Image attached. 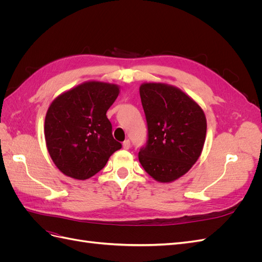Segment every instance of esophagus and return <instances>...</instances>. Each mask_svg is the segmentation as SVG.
Returning a JSON list of instances; mask_svg holds the SVG:
<instances>
[{"mask_svg":"<svg viewBox=\"0 0 262 262\" xmlns=\"http://www.w3.org/2000/svg\"><path fill=\"white\" fill-rule=\"evenodd\" d=\"M122 147L124 149H129L130 148V141L129 140H125L123 143H122Z\"/></svg>","mask_w":262,"mask_h":262,"instance_id":"esophagus-1","label":"esophagus"}]
</instances>
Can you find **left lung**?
<instances>
[{
	"mask_svg": "<svg viewBox=\"0 0 262 262\" xmlns=\"http://www.w3.org/2000/svg\"><path fill=\"white\" fill-rule=\"evenodd\" d=\"M140 97L148 140L139 152V161L153 179L168 184L184 176L199 160L207 118L194 99L169 84H141Z\"/></svg>",
	"mask_w": 262,
	"mask_h": 262,
	"instance_id": "obj_1",
	"label": "left lung"
}]
</instances>
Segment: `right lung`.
I'll list each match as a JSON object with an SVG mask.
<instances>
[{
  "label": "right lung",
  "mask_w": 262,
  "mask_h": 262,
  "mask_svg": "<svg viewBox=\"0 0 262 262\" xmlns=\"http://www.w3.org/2000/svg\"><path fill=\"white\" fill-rule=\"evenodd\" d=\"M119 93L117 84L87 81L63 92L50 104L45 119L46 145L66 176L89 179L121 148L106 116Z\"/></svg>",
  "instance_id": "obj_1"
}]
</instances>
